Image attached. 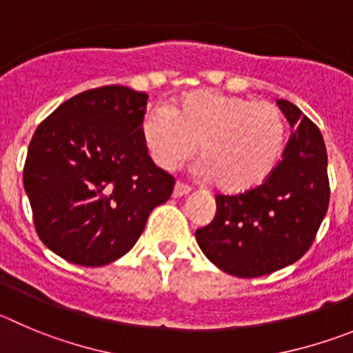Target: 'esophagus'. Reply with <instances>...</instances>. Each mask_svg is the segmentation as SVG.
Listing matches in <instances>:
<instances>
[{
	"label": "esophagus",
	"instance_id": "34e87169",
	"mask_svg": "<svg viewBox=\"0 0 353 353\" xmlns=\"http://www.w3.org/2000/svg\"><path fill=\"white\" fill-rule=\"evenodd\" d=\"M192 192V186H188L186 183H181V181H177L176 186H174V196H183V195H188V193Z\"/></svg>",
	"mask_w": 353,
	"mask_h": 353
}]
</instances>
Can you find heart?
<instances>
[{
	"label": "heart",
	"mask_w": 353,
	"mask_h": 353,
	"mask_svg": "<svg viewBox=\"0 0 353 353\" xmlns=\"http://www.w3.org/2000/svg\"><path fill=\"white\" fill-rule=\"evenodd\" d=\"M144 146L160 169L174 170L199 150L202 174L217 188L242 193L268 179L282 157L281 108L243 95L199 90L170 110L154 108L141 125Z\"/></svg>",
	"instance_id": "1"
}]
</instances>
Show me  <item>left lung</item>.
Instances as JSON below:
<instances>
[{
  "label": "left lung",
  "instance_id": "left-lung-1",
  "mask_svg": "<svg viewBox=\"0 0 353 353\" xmlns=\"http://www.w3.org/2000/svg\"><path fill=\"white\" fill-rule=\"evenodd\" d=\"M276 104L294 128L281 161L259 186L216 195V217L195 233L217 268L242 279L298 261L314 243L331 195L321 130L292 102Z\"/></svg>",
  "mask_w": 353,
  "mask_h": 353
}]
</instances>
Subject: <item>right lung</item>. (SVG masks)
I'll use <instances>...</instances> for the list:
<instances>
[{"label":"right lung","instance_id":"right-lung-1","mask_svg":"<svg viewBox=\"0 0 353 353\" xmlns=\"http://www.w3.org/2000/svg\"><path fill=\"white\" fill-rule=\"evenodd\" d=\"M146 104L144 92L121 85L90 88L36 128L24 188L36 233L65 261L102 266L121 258L172 195L176 181L144 146Z\"/></svg>","mask_w":353,"mask_h":353}]
</instances>
